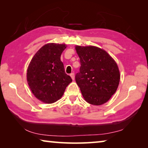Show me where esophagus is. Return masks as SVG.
Returning a JSON list of instances; mask_svg holds the SVG:
<instances>
[{
    "mask_svg": "<svg viewBox=\"0 0 148 148\" xmlns=\"http://www.w3.org/2000/svg\"><path fill=\"white\" fill-rule=\"evenodd\" d=\"M70 76H71V77H72V79H74V78H75V76H74V73H71V74H70Z\"/></svg>",
    "mask_w": 148,
    "mask_h": 148,
    "instance_id": "1",
    "label": "esophagus"
}]
</instances>
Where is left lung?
Returning a JSON list of instances; mask_svg holds the SVG:
<instances>
[{"label": "left lung", "mask_w": 148, "mask_h": 148, "mask_svg": "<svg viewBox=\"0 0 148 148\" xmlns=\"http://www.w3.org/2000/svg\"><path fill=\"white\" fill-rule=\"evenodd\" d=\"M75 48L81 64L75 79L84 99L95 106L106 103L116 92L119 84L117 63L99 47L76 46Z\"/></svg>", "instance_id": "8db88e82"}]
</instances>
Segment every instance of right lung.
I'll list each match as a JSON object with an SVG mask.
<instances>
[{"mask_svg":"<svg viewBox=\"0 0 148 148\" xmlns=\"http://www.w3.org/2000/svg\"><path fill=\"white\" fill-rule=\"evenodd\" d=\"M66 45L49 43L40 49L30 62L27 79L33 95L40 101L51 104L63 95L66 87L72 82L65 73L61 61Z\"/></svg>","mask_w":148,"mask_h":148,"instance_id":"obj_1","label":"right lung"}]
</instances>
